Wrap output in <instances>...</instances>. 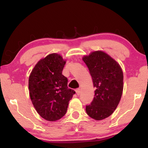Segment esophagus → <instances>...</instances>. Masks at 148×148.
<instances>
[{
	"instance_id": "esophagus-1",
	"label": "esophagus",
	"mask_w": 148,
	"mask_h": 148,
	"mask_svg": "<svg viewBox=\"0 0 148 148\" xmlns=\"http://www.w3.org/2000/svg\"><path fill=\"white\" fill-rule=\"evenodd\" d=\"M76 94L79 95V94H80V90H79V89H76Z\"/></svg>"
}]
</instances>
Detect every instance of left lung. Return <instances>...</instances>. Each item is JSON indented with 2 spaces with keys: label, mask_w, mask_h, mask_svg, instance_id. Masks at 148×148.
I'll use <instances>...</instances> for the list:
<instances>
[{
  "label": "left lung",
  "mask_w": 148,
  "mask_h": 148,
  "mask_svg": "<svg viewBox=\"0 0 148 148\" xmlns=\"http://www.w3.org/2000/svg\"><path fill=\"white\" fill-rule=\"evenodd\" d=\"M95 87L94 97L86 105L87 114L97 121L112 114L120 102L123 90V73L115 60L103 51L83 57Z\"/></svg>",
  "instance_id": "1"
}]
</instances>
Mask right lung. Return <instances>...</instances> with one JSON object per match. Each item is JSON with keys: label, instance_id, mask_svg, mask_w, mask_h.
Wrapping results in <instances>:
<instances>
[{"label": "right lung", "instance_id": "add662e5", "mask_svg": "<svg viewBox=\"0 0 148 148\" xmlns=\"http://www.w3.org/2000/svg\"><path fill=\"white\" fill-rule=\"evenodd\" d=\"M65 63L61 56L51 54L37 63L29 76L30 98L37 112L45 120L61 119L76 93L68 88V79L62 74Z\"/></svg>", "mask_w": 148, "mask_h": 148}]
</instances>
